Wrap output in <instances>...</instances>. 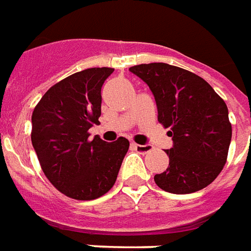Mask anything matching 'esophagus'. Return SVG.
<instances>
[{"instance_id": "obj_1", "label": "esophagus", "mask_w": 251, "mask_h": 251, "mask_svg": "<svg viewBox=\"0 0 251 251\" xmlns=\"http://www.w3.org/2000/svg\"><path fill=\"white\" fill-rule=\"evenodd\" d=\"M131 146L134 147V150H137L138 152H149L151 150L150 145H137V143H133Z\"/></svg>"}]
</instances>
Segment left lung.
<instances>
[{
    "instance_id": "obj_1",
    "label": "left lung",
    "mask_w": 251,
    "mask_h": 251,
    "mask_svg": "<svg viewBox=\"0 0 251 251\" xmlns=\"http://www.w3.org/2000/svg\"><path fill=\"white\" fill-rule=\"evenodd\" d=\"M149 85L158 121L170 127L167 170L154 176L166 192L184 195L205 188L226 163L232 125L225 101L198 75L166 63L129 68Z\"/></svg>"
}]
</instances>
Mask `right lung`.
<instances>
[{
	"label": "right lung",
	"mask_w": 251,
	"mask_h": 251,
	"mask_svg": "<svg viewBox=\"0 0 251 251\" xmlns=\"http://www.w3.org/2000/svg\"><path fill=\"white\" fill-rule=\"evenodd\" d=\"M113 68H88L46 92L31 117V142L52 185L76 200H93L112 188L129 141L108 143L88 130L99 124L101 88Z\"/></svg>",
	"instance_id": "add662e5"
}]
</instances>
